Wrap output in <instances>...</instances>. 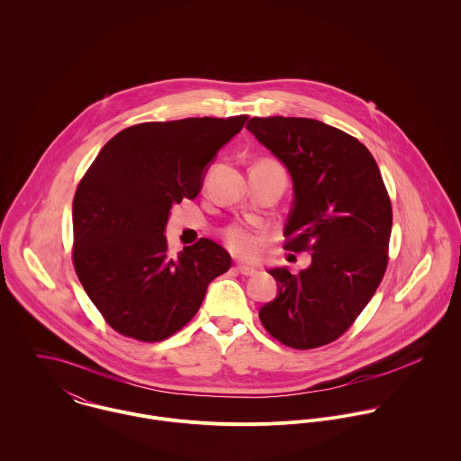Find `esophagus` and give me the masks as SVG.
Here are the masks:
<instances>
[{
    "mask_svg": "<svg viewBox=\"0 0 461 461\" xmlns=\"http://www.w3.org/2000/svg\"><path fill=\"white\" fill-rule=\"evenodd\" d=\"M236 269H238V273H241V275H245V276H254V275H258V273H259V271H258V267L249 266V264H238V266H236Z\"/></svg>",
    "mask_w": 461,
    "mask_h": 461,
    "instance_id": "esophagus-1",
    "label": "esophagus"
}]
</instances>
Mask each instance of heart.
I'll use <instances>...</instances> for the list:
<instances>
[{
  "instance_id": "obj_1",
  "label": "heart",
  "mask_w": 461,
  "mask_h": 461,
  "mask_svg": "<svg viewBox=\"0 0 461 461\" xmlns=\"http://www.w3.org/2000/svg\"><path fill=\"white\" fill-rule=\"evenodd\" d=\"M266 232L241 223H232L223 230L225 247L238 258H256L261 252Z\"/></svg>"
}]
</instances>
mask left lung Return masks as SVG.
I'll return each instance as SVG.
<instances>
[{
    "mask_svg": "<svg viewBox=\"0 0 461 461\" xmlns=\"http://www.w3.org/2000/svg\"><path fill=\"white\" fill-rule=\"evenodd\" d=\"M247 130L293 179L284 249L312 252L298 275L269 269L278 291L259 320L289 348L325 346L355 323L385 275L391 197L375 158L348 132L298 117H254Z\"/></svg>",
    "mask_w": 461,
    "mask_h": 461,
    "instance_id": "left-lung-1",
    "label": "left lung"
}]
</instances>
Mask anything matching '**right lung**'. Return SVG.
Wrapping results in <instances>:
<instances>
[{"mask_svg": "<svg viewBox=\"0 0 461 461\" xmlns=\"http://www.w3.org/2000/svg\"><path fill=\"white\" fill-rule=\"evenodd\" d=\"M247 115L143 122L115 134L77 185L72 263L104 321L159 342L192 321L230 256L200 238L177 258L163 234L174 203L197 197L205 167Z\"/></svg>", "mask_w": 461, "mask_h": 461, "instance_id": "1", "label": "right lung"}]
</instances>
